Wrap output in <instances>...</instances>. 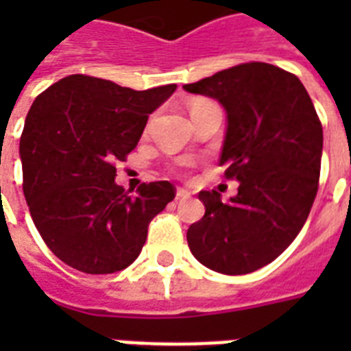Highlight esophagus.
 Listing matches in <instances>:
<instances>
[{"mask_svg": "<svg viewBox=\"0 0 351 351\" xmlns=\"http://www.w3.org/2000/svg\"><path fill=\"white\" fill-rule=\"evenodd\" d=\"M187 198H191V193L187 191V189L178 187V189H176V200H187Z\"/></svg>", "mask_w": 351, "mask_h": 351, "instance_id": "1", "label": "esophagus"}]
</instances>
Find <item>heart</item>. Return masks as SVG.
<instances>
[{
  "label": "heart",
  "instance_id": "b5f03b06",
  "mask_svg": "<svg viewBox=\"0 0 351 351\" xmlns=\"http://www.w3.org/2000/svg\"><path fill=\"white\" fill-rule=\"evenodd\" d=\"M206 104H208V101H198V104H195V106H193V109H195V107H200V106H206Z\"/></svg>",
  "mask_w": 351,
  "mask_h": 351
}]
</instances>
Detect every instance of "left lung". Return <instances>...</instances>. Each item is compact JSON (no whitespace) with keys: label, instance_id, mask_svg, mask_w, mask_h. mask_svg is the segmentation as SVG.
I'll list each match as a JSON object with an SVG mask.
<instances>
[{"label":"left lung","instance_id":"left-lung-1","mask_svg":"<svg viewBox=\"0 0 351 351\" xmlns=\"http://www.w3.org/2000/svg\"><path fill=\"white\" fill-rule=\"evenodd\" d=\"M226 109L220 154L239 193L200 191L206 215L189 226L187 244L200 264L245 275L273 262L302 230L319 189L322 125L308 90L291 73L251 62L184 85Z\"/></svg>","mask_w":351,"mask_h":351}]
</instances>
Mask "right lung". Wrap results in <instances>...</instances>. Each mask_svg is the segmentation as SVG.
<instances>
[{
    "mask_svg": "<svg viewBox=\"0 0 351 351\" xmlns=\"http://www.w3.org/2000/svg\"><path fill=\"white\" fill-rule=\"evenodd\" d=\"M175 90L73 74L34 100L19 140L23 193L36 230L67 266L90 275L125 269L149 222L175 198L167 180L142 184L134 195L114 180L117 162H125L149 114Z\"/></svg>",
    "mask_w": 351,
    "mask_h": 351,
    "instance_id": "1",
    "label": "right lung"
}]
</instances>
